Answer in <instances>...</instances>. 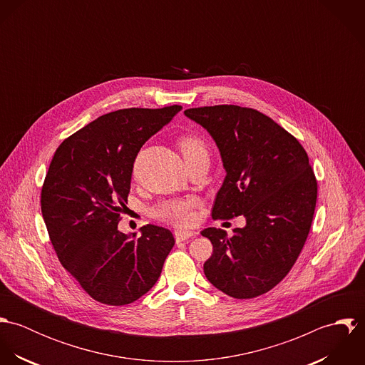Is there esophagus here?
<instances>
[{"instance_id":"34e87169","label":"esophagus","mask_w":365,"mask_h":365,"mask_svg":"<svg viewBox=\"0 0 365 365\" xmlns=\"http://www.w3.org/2000/svg\"><path fill=\"white\" fill-rule=\"evenodd\" d=\"M174 236H175V240H177V242H184V240H187V239H190V237H194V236H195V232L177 229V230H174Z\"/></svg>"}]
</instances>
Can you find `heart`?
<instances>
[{
	"instance_id": "obj_1",
	"label": "heart",
	"mask_w": 365,
	"mask_h": 365,
	"mask_svg": "<svg viewBox=\"0 0 365 365\" xmlns=\"http://www.w3.org/2000/svg\"><path fill=\"white\" fill-rule=\"evenodd\" d=\"M178 148L182 153L185 163L190 165L198 160H209V149L205 140L197 135H185L178 140ZM197 207L195 200H167L158 202L152 209V216L171 225L187 226L194 219V208Z\"/></svg>"
}]
</instances>
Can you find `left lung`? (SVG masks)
<instances>
[{
	"label": "left lung",
	"mask_w": 365,
	"mask_h": 365,
	"mask_svg": "<svg viewBox=\"0 0 365 365\" xmlns=\"http://www.w3.org/2000/svg\"><path fill=\"white\" fill-rule=\"evenodd\" d=\"M184 113L208 130L226 170L212 217H246L230 237L216 227L201 232L213 246L205 277L232 298H256L284 279L309 235L317 198L309 157L256 109L215 105Z\"/></svg>",
	"instance_id": "8db88e82"
}]
</instances>
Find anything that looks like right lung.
<instances>
[{"instance_id":"obj_1","label":"right lung","mask_w":365,"mask_h":365,"mask_svg":"<svg viewBox=\"0 0 365 365\" xmlns=\"http://www.w3.org/2000/svg\"><path fill=\"white\" fill-rule=\"evenodd\" d=\"M182 106L105 113L67 138L46 174L41 208L61 265L96 301L122 307L152 289L174 246L168 229L118 230L140 148Z\"/></svg>"}]
</instances>
